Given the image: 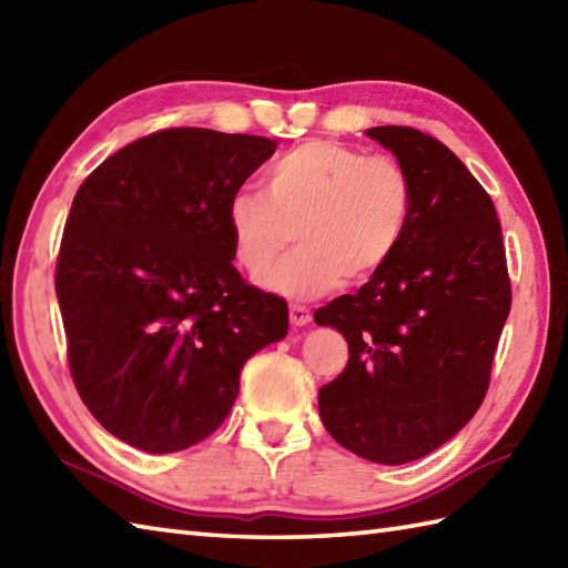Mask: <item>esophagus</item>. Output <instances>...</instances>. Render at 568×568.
Returning <instances> with one entry per match:
<instances>
[{
    "mask_svg": "<svg viewBox=\"0 0 568 568\" xmlns=\"http://www.w3.org/2000/svg\"><path fill=\"white\" fill-rule=\"evenodd\" d=\"M310 322H312V315H310L307 307H303V305L291 307V324H293V327H307Z\"/></svg>",
    "mask_w": 568,
    "mask_h": 568,
    "instance_id": "1",
    "label": "esophagus"
}]
</instances>
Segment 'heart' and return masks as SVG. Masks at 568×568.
<instances>
[{
    "instance_id": "obj_1",
    "label": "heart",
    "mask_w": 568,
    "mask_h": 568,
    "mask_svg": "<svg viewBox=\"0 0 568 568\" xmlns=\"http://www.w3.org/2000/svg\"><path fill=\"white\" fill-rule=\"evenodd\" d=\"M413 204V180L397 161L312 139L268 168L265 195L234 192L224 216L234 258L251 277L273 268L295 232L300 248L265 287L312 300L339 281L356 285L376 275L400 248Z\"/></svg>"
}]
</instances>
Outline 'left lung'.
Returning <instances> with one entry per match:
<instances>
[{"instance_id": "1", "label": "left lung", "mask_w": 568, "mask_h": 568, "mask_svg": "<svg viewBox=\"0 0 568 568\" xmlns=\"http://www.w3.org/2000/svg\"><path fill=\"white\" fill-rule=\"evenodd\" d=\"M415 187L395 256L356 295L315 312L348 344L320 388V417L344 449L400 466L439 449L476 415L510 312L500 222L488 192L442 141L373 126Z\"/></svg>"}]
</instances>
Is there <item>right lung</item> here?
Masks as SVG:
<instances>
[{
	"label": "right lung",
	"instance_id": "1",
	"mask_svg": "<svg viewBox=\"0 0 568 568\" xmlns=\"http://www.w3.org/2000/svg\"><path fill=\"white\" fill-rule=\"evenodd\" d=\"M263 136L163 129L80 185L55 265L68 364L116 439L173 454L222 425L246 361L287 334L283 297L241 281L226 202L275 153Z\"/></svg>",
	"mask_w": 568,
	"mask_h": 568
}]
</instances>
